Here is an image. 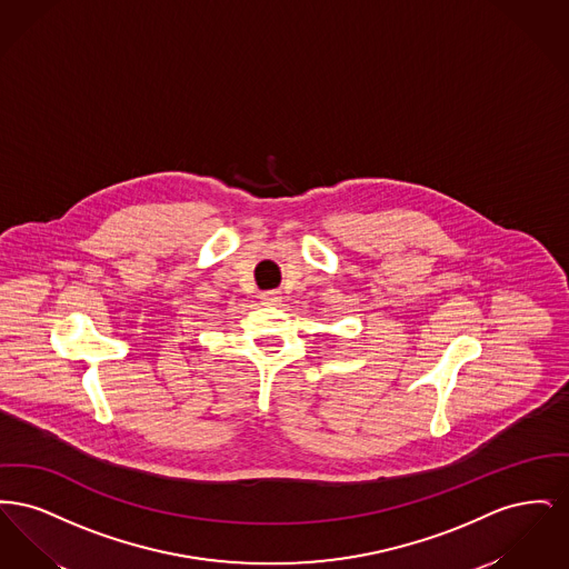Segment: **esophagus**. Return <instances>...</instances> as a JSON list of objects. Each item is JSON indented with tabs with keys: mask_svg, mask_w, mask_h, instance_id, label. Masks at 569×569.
<instances>
[{
	"mask_svg": "<svg viewBox=\"0 0 569 569\" xmlns=\"http://www.w3.org/2000/svg\"><path fill=\"white\" fill-rule=\"evenodd\" d=\"M260 302L262 305H279L281 302V295L279 292H262L260 295Z\"/></svg>",
	"mask_w": 569,
	"mask_h": 569,
	"instance_id": "esophagus-1",
	"label": "esophagus"
}]
</instances>
